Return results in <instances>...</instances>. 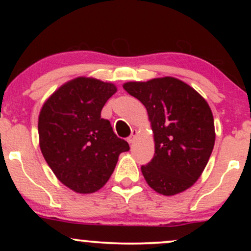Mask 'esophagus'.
Listing matches in <instances>:
<instances>
[{"instance_id": "esophagus-1", "label": "esophagus", "mask_w": 251, "mask_h": 251, "mask_svg": "<svg viewBox=\"0 0 251 251\" xmlns=\"http://www.w3.org/2000/svg\"><path fill=\"white\" fill-rule=\"evenodd\" d=\"M137 129H132V133H131V135H129V137L127 138V142L129 143V144H133L134 143V139H135V137H137Z\"/></svg>"}]
</instances>
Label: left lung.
I'll list each match as a JSON object with an SVG mask.
<instances>
[{
  "label": "left lung",
  "instance_id": "1",
  "mask_svg": "<svg viewBox=\"0 0 251 251\" xmlns=\"http://www.w3.org/2000/svg\"><path fill=\"white\" fill-rule=\"evenodd\" d=\"M124 89L148 109L154 135V155L142 166L144 178L165 196L194 185L215 145L214 117L194 88L175 77L126 82Z\"/></svg>",
  "mask_w": 251,
  "mask_h": 251
}]
</instances>
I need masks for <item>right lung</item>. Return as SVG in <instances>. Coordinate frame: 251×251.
<instances>
[{
    "mask_svg": "<svg viewBox=\"0 0 251 251\" xmlns=\"http://www.w3.org/2000/svg\"><path fill=\"white\" fill-rule=\"evenodd\" d=\"M116 92L112 83L76 77L54 92L40 112L43 157L57 179L79 194L102 188L119 154L129 150L101 118L103 105Z\"/></svg>",
    "mask_w": 251,
    "mask_h": 251,
    "instance_id": "obj_1",
    "label": "right lung"
}]
</instances>
